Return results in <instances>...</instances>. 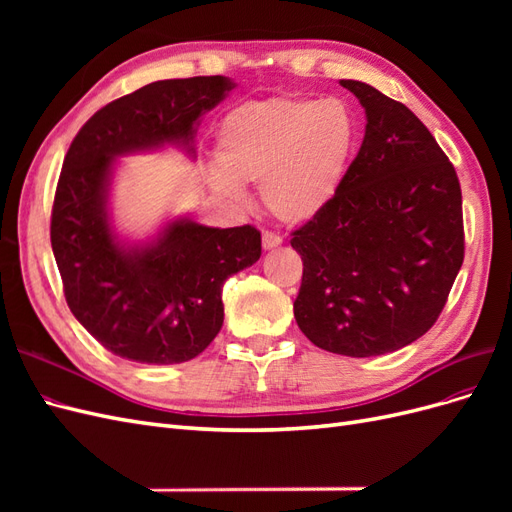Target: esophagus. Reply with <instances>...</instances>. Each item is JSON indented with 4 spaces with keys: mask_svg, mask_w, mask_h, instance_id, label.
Here are the masks:
<instances>
[{
    "mask_svg": "<svg viewBox=\"0 0 512 512\" xmlns=\"http://www.w3.org/2000/svg\"><path fill=\"white\" fill-rule=\"evenodd\" d=\"M280 245H282L280 237L273 235V232H262V247H265V250H275V247Z\"/></svg>",
    "mask_w": 512,
    "mask_h": 512,
    "instance_id": "obj_1",
    "label": "esophagus"
}]
</instances>
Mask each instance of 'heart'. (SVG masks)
Segmentation results:
<instances>
[{"label": "heart", "instance_id": "obj_1", "mask_svg": "<svg viewBox=\"0 0 512 512\" xmlns=\"http://www.w3.org/2000/svg\"><path fill=\"white\" fill-rule=\"evenodd\" d=\"M356 149V119L344 100L269 98L232 108L215 136L213 188L241 200L258 183L277 222L301 226L329 207Z\"/></svg>", "mask_w": 512, "mask_h": 512}]
</instances>
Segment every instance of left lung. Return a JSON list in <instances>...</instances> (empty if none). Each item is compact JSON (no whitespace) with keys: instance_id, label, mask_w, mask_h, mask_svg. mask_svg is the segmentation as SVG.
Wrapping results in <instances>:
<instances>
[{"instance_id":"8db88e82","label":"left lung","mask_w":512,"mask_h":512,"mask_svg":"<svg viewBox=\"0 0 512 512\" xmlns=\"http://www.w3.org/2000/svg\"><path fill=\"white\" fill-rule=\"evenodd\" d=\"M365 108L363 145L320 215L292 232L303 280L294 318L318 348L365 359L438 320L463 262L453 164L408 106L339 81Z\"/></svg>"}]
</instances>
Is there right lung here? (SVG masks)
I'll list each match as a JSON object with an SVG mask.
<instances>
[{"mask_svg": "<svg viewBox=\"0 0 512 512\" xmlns=\"http://www.w3.org/2000/svg\"><path fill=\"white\" fill-rule=\"evenodd\" d=\"M232 89L226 76L149 83L100 108L66 153L51 215L55 262L74 318L121 359H194L222 329L224 282L260 258L254 226L211 228L179 215L134 241L111 213L117 158L175 147L194 160L200 117Z\"/></svg>", "mask_w": 512, "mask_h": 512, "instance_id": "1", "label": "right lung"}]
</instances>
